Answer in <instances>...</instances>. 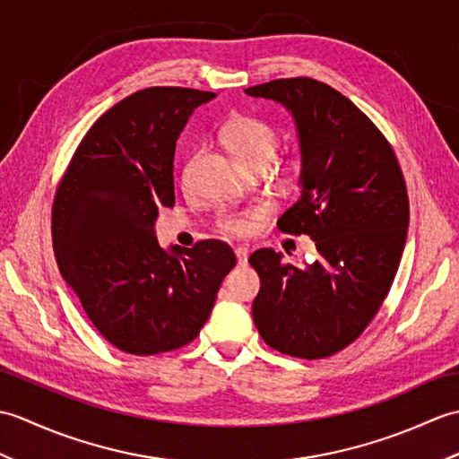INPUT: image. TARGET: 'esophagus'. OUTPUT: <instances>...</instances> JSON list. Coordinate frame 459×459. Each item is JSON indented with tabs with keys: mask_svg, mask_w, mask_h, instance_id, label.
<instances>
[{
	"mask_svg": "<svg viewBox=\"0 0 459 459\" xmlns=\"http://www.w3.org/2000/svg\"><path fill=\"white\" fill-rule=\"evenodd\" d=\"M248 247H238L237 250H235V255H237V262L238 264L242 266V264H247V260H248Z\"/></svg>",
	"mask_w": 459,
	"mask_h": 459,
	"instance_id": "obj_1",
	"label": "esophagus"
}]
</instances>
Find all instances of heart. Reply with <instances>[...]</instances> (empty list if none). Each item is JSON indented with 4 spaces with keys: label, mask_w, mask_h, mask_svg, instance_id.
<instances>
[{
    "label": "heart",
    "mask_w": 459,
    "mask_h": 459,
    "mask_svg": "<svg viewBox=\"0 0 459 459\" xmlns=\"http://www.w3.org/2000/svg\"><path fill=\"white\" fill-rule=\"evenodd\" d=\"M222 142L227 145L242 168L247 171L252 168H266L274 158L278 148V134L270 124L250 116H237L229 120L222 128ZM299 165L294 161L284 169V178L291 181L298 175ZM264 217L262 207H248L242 211L222 212L219 217V229L235 237H247L256 230L258 221Z\"/></svg>",
    "instance_id": "b5f03b06"
}]
</instances>
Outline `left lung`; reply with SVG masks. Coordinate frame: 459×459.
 I'll list each match as a JSON object with an SVG mask.
<instances>
[{"label": "left lung", "instance_id": "8db88e82", "mask_svg": "<svg viewBox=\"0 0 459 459\" xmlns=\"http://www.w3.org/2000/svg\"><path fill=\"white\" fill-rule=\"evenodd\" d=\"M245 92L294 118L301 191L278 229L307 235L317 250L304 266L284 264L272 248L252 252L260 276L252 317L280 353L329 357L363 333L401 264L411 219L401 165L377 126L329 84L298 76Z\"/></svg>", "mask_w": 459, "mask_h": 459}]
</instances>
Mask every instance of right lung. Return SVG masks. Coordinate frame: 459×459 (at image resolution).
I'll return each mask as SVG.
<instances>
[{"label":"right lung","mask_w":459,"mask_h":459,"mask_svg":"<svg viewBox=\"0 0 459 459\" xmlns=\"http://www.w3.org/2000/svg\"><path fill=\"white\" fill-rule=\"evenodd\" d=\"M178 86L134 92L86 132L53 203L61 276L86 316L124 353L155 355L199 335L237 258L221 240L160 247L155 221L173 207L175 143L214 99Z\"/></svg>","instance_id":"right-lung-1"}]
</instances>
